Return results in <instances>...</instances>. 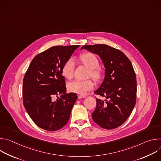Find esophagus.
I'll return each instance as SVG.
<instances>
[{
    "label": "esophagus",
    "mask_w": 161,
    "mask_h": 161,
    "mask_svg": "<svg viewBox=\"0 0 161 161\" xmlns=\"http://www.w3.org/2000/svg\"><path fill=\"white\" fill-rule=\"evenodd\" d=\"M85 97H86V96H83V95H79V96H78V98H79V99L85 98Z\"/></svg>",
    "instance_id": "34e87169"
}]
</instances>
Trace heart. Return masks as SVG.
<instances>
[{"label": "heart", "instance_id": "obj_1", "mask_svg": "<svg viewBox=\"0 0 161 161\" xmlns=\"http://www.w3.org/2000/svg\"><path fill=\"white\" fill-rule=\"evenodd\" d=\"M80 60L81 63L89 69L88 76H91L96 81H99L101 78V70L99 66V60L97 57L91 53H84L80 56ZM75 64L74 61L70 58L67 60L62 67V74L65 78L71 80L75 73ZM94 82L91 80H74L68 84V88L73 92L83 95L88 91L94 87Z\"/></svg>", "mask_w": 161, "mask_h": 161}]
</instances>
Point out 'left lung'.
<instances>
[{
  "label": "left lung",
  "mask_w": 161,
  "mask_h": 161,
  "mask_svg": "<svg viewBox=\"0 0 161 161\" xmlns=\"http://www.w3.org/2000/svg\"><path fill=\"white\" fill-rule=\"evenodd\" d=\"M82 49L97 54L105 67L104 80L94 92L105 99L96 98L92 117L103 129H115L126 121L136 104L137 84L132 65L122 52L106 44L85 45Z\"/></svg>",
  "instance_id": "obj_1"
}]
</instances>
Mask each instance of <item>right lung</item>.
<instances>
[{
    "label": "right lung",
    "mask_w": 161,
    "mask_h": 161,
    "mask_svg": "<svg viewBox=\"0 0 161 161\" xmlns=\"http://www.w3.org/2000/svg\"><path fill=\"white\" fill-rule=\"evenodd\" d=\"M75 46H55L37 55L32 60L23 81V103L29 115L40 128L55 131L70 118L78 96L66 93L62 67L70 58ZM58 95L61 97L55 100Z\"/></svg>",
    "instance_id": "1"
}]
</instances>
